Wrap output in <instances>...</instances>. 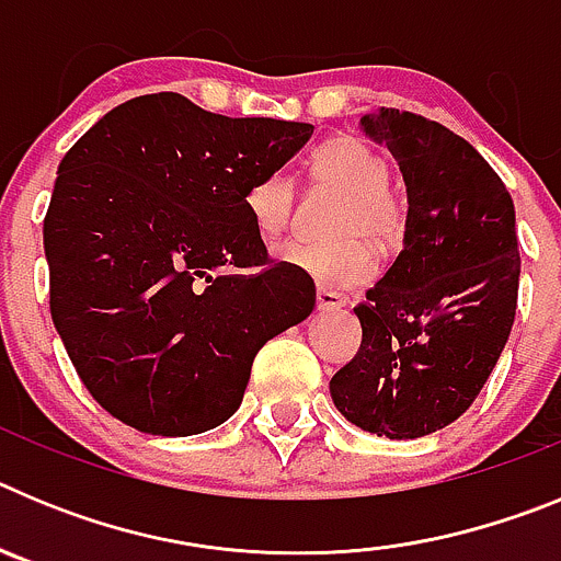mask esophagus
<instances>
[{
	"label": "esophagus",
	"instance_id": "obj_1",
	"mask_svg": "<svg viewBox=\"0 0 561 561\" xmlns=\"http://www.w3.org/2000/svg\"><path fill=\"white\" fill-rule=\"evenodd\" d=\"M345 306V297L336 295L331 289H317V309L320 311H336Z\"/></svg>",
	"mask_w": 561,
	"mask_h": 561
}]
</instances>
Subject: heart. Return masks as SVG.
Wrapping results in <instances>:
<instances>
[{
	"instance_id": "obj_1",
	"label": "heart",
	"mask_w": 561,
	"mask_h": 561,
	"mask_svg": "<svg viewBox=\"0 0 561 561\" xmlns=\"http://www.w3.org/2000/svg\"><path fill=\"white\" fill-rule=\"evenodd\" d=\"M311 185L320 191L340 193V205L331 216L329 247L286 244L277 257L286 266L311 275L320 286L351 289L374 275V250H390L399 244L408 225V205L388 185L390 160L368 140L356 134H340L311 160ZM297 205V187L289 173L275 171L257 180L247 193V210L255 230L275 238L289 227Z\"/></svg>"
}]
</instances>
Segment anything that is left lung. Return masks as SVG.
I'll list each match as a JSON object with an SVG mask.
<instances>
[{"label":"left lung","instance_id":"8db88e82","mask_svg":"<svg viewBox=\"0 0 561 561\" xmlns=\"http://www.w3.org/2000/svg\"><path fill=\"white\" fill-rule=\"evenodd\" d=\"M408 185L404 250L354 309L362 345L331 379L351 424L421 438L472 408L512 334L519 289L514 202L463 137L421 114L362 117Z\"/></svg>","mask_w":561,"mask_h":561}]
</instances>
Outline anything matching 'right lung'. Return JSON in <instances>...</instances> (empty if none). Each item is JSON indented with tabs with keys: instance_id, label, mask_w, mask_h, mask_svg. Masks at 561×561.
Masks as SVG:
<instances>
[{
	"instance_id": "1",
	"label": "right lung",
	"mask_w": 561,
	"mask_h": 561,
	"mask_svg": "<svg viewBox=\"0 0 561 561\" xmlns=\"http://www.w3.org/2000/svg\"><path fill=\"white\" fill-rule=\"evenodd\" d=\"M311 134L160 92L69 148L44 216L49 311L114 419L148 435L219 427L264 342L311 314L314 280L272 264L247 210L250 187Z\"/></svg>"
}]
</instances>
